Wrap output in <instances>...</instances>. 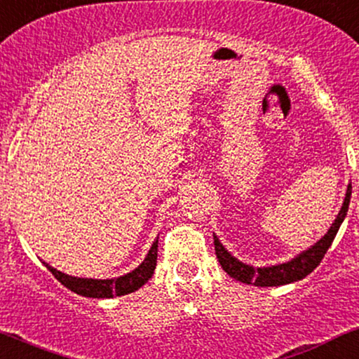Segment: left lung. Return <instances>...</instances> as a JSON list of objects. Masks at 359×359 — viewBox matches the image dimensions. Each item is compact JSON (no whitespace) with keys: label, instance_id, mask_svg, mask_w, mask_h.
Listing matches in <instances>:
<instances>
[{"label":"left lung","instance_id":"obj_1","mask_svg":"<svg viewBox=\"0 0 359 359\" xmlns=\"http://www.w3.org/2000/svg\"><path fill=\"white\" fill-rule=\"evenodd\" d=\"M350 198H351V184H348L345 200L338 212L335 222L332 223V226L328 228V231L320 238V240L312 245L307 250L300 252L290 261H285L283 264L276 266H267V267H255L250 264H245L240 259H236L235 256L219 243L218 236L213 233V241H215V252H217L218 262L222 264L223 271L226 272L229 277L240 280L243 284H252L257 287H276V285H285L295 280L304 279L305 276H309L315 267L320 264V261L323 259L325 252L328 251V248L332 246L333 240H335L338 229H340L343 219L346 217L348 207H350Z\"/></svg>","mask_w":359,"mask_h":359}]
</instances>
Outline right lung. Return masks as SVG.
Instances as JSON below:
<instances>
[{"mask_svg": "<svg viewBox=\"0 0 359 359\" xmlns=\"http://www.w3.org/2000/svg\"><path fill=\"white\" fill-rule=\"evenodd\" d=\"M157 240L152 243L149 252H147L144 261L141 262L136 269H133L128 274L113 277V279H92V277H75L64 274V272L57 271L55 267L42 262L47 269H49L54 277L62 285L70 289L72 292L82 295V297H92V299H113L119 297V295H126L135 292V290L141 289L147 280L154 274L156 262H157Z\"/></svg>", "mask_w": 359, "mask_h": 359, "instance_id": "1", "label": "right lung"}]
</instances>
